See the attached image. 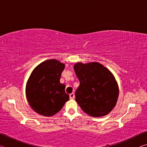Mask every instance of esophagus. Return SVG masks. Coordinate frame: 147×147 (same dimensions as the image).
I'll use <instances>...</instances> for the list:
<instances>
[{"label":"esophagus","mask_w":147,"mask_h":147,"mask_svg":"<svg viewBox=\"0 0 147 147\" xmlns=\"http://www.w3.org/2000/svg\"><path fill=\"white\" fill-rule=\"evenodd\" d=\"M69 96H70V99H74V93H72L69 94Z\"/></svg>","instance_id":"1"}]
</instances>
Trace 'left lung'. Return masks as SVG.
I'll use <instances>...</instances> for the list:
<instances>
[{
	"label": "left lung",
	"mask_w": 147,
	"mask_h": 147,
	"mask_svg": "<svg viewBox=\"0 0 147 147\" xmlns=\"http://www.w3.org/2000/svg\"><path fill=\"white\" fill-rule=\"evenodd\" d=\"M80 85L75 100L88 115L98 117L108 115L119 96L117 84L112 73L100 63H77L74 66Z\"/></svg>",
	"instance_id": "8db88e82"
}]
</instances>
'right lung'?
Here are the masks:
<instances>
[{
    "instance_id": "1",
    "label": "right lung",
    "mask_w": 147,
    "mask_h": 147,
    "mask_svg": "<svg viewBox=\"0 0 147 147\" xmlns=\"http://www.w3.org/2000/svg\"><path fill=\"white\" fill-rule=\"evenodd\" d=\"M65 65L56 59H49L32 71L26 87L27 100L32 108L40 115L53 116L59 112L69 95L59 80Z\"/></svg>"
}]
</instances>
